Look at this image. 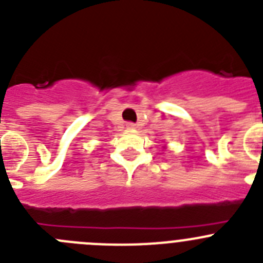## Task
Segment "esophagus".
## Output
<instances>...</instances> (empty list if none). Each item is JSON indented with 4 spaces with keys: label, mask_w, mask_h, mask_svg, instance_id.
<instances>
[{
    "label": "esophagus",
    "mask_w": 263,
    "mask_h": 263,
    "mask_svg": "<svg viewBox=\"0 0 263 263\" xmlns=\"http://www.w3.org/2000/svg\"><path fill=\"white\" fill-rule=\"evenodd\" d=\"M126 126H127V128H128V129H134V128H136V124H135V123H131V122L127 123Z\"/></svg>",
    "instance_id": "obj_1"
}]
</instances>
